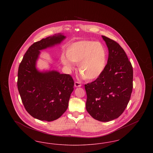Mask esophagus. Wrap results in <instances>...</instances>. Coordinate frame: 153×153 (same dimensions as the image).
I'll list each match as a JSON object with an SVG mask.
<instances>
[{
  "label": "esophagus",
  "instance_id": "esophagus-1",
  "mask_svg": "<svg viewBox=\"0 0 153 153\" xmlns=\"http://www.w3.org/2000/svg\"><path fill=\"white\" fill-rule=\"evenodd\" d=\"M81 86V84L80 83V82H78V81H76L74 82V87H80Z\"/></svg>",
  "mask_w": 153,
  "mask_h": 153
}]
</instances>
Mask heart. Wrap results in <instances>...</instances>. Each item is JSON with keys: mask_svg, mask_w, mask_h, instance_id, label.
Instances as JSON below:
<instances>
[{"mask_svg": "<svg viewBox=\"0 0 153 153\" xmlns=\"http://www.w3.org/2000/svg\"><path fill=\"white\" fill-rule=\"evenodd\" d=\"M66 57H61L64 65L73 68L70 61L79 65V72L85 80L99 78L105 69L107 53L104 45L99 42L82 40L69 45L66 51Z\"/></svg>", "mask_w": 153, "mask_h": 153, "instance_id": "heart-1", "label": "heart"}]
</instances>
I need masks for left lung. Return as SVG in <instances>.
<instances>
[{"mask_svg":"<svg viewBox=\"0 0 153 153\" xmlns=\"http://www.w3.org/2000/svg\"><path fill=\"white\" fill-rule=\"evenodd\" d=\"M108 49L107 64L102 75L85 85L86 109L100 122L120 117L130 101L133 88V69L123 48L115 41L102 36Z\"/></svg>","mask_w":153,"mask_h":153,"instance_id":"obj_1","label":"left lung"}]
</instances>
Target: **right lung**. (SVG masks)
Returning <instances> with one entry per match:
<instances>
[{
	"label": "right lung",
	"instance_id": "obj_1",
	"mask_svg": "<svg viewBox=\"0 0 153 153\" xmlns=\"http://www.w3.org/2000/svg\"><path fill=\"white\" fill-rule=\"evenodd\" d=\"M65 38L58 33L34 43L19 66L17 85L23 104L31 116L40 120L51 122L61 117L73 92L71 75L54 70L41 72L36 68L40 51L61 44Z\"/></svg>",
	"mask_w": 153,
	"mask_h": 153
}]
</instances>
